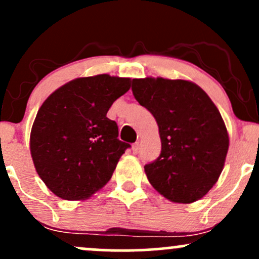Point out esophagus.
Returning a JSON list of instances; mask_svg holds the SVG:
<instances>
[{"label":"esophagus","mask_w":259,"mask_h":259,"mask_svg":"<svg viewBox=\"0 0 259 259\" xmlns=\"http://www.w3.org/2000/svg\"><path fill=\"white\" fill-rule=\"evenodd\" d=\"M132 151H133L134 154L138 153V151H139V142H135V144L133 145V146H132Z\"/></svg>","instance_id":"obj_1"}]
</instances>
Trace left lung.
Here are the masks:
<instances>
[{"instance_id":"1","label":"left lung","mask_w":259,"mask_h":259,"mask_svg":"<svg viewBox=\"0 0 259 259\" xmlns=\"http://www.w3.org/2000/svg\"><path fill=\"white\" fill-rule=\"evenodd\" d=\"M132 90L158 124L162 151L145 165L150 183L177 203L200 200L218 181L229 148L218 108L187 80L133 79Z\"/></svg>"}]
</instances>
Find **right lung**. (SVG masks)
<instances>
[{
	"label": "right lung",
	"instance_id": "obj_1",
	"mask_svg": "<svg viewBox=\"0 0 259 259\" xmlns=\"http://www.w3.org/2000/svg\"><path fill=\"white\" fill-rule=\"evenodd\" d=\"M129 89V78H78L40 107L31 127L30 152L38 177L56 196L85 200L111 179L130 145L118 139L117 123L107 112Z\"/></svg>",
	"mask_w": 259,
	"mask_h": 259
}]
</instances>
